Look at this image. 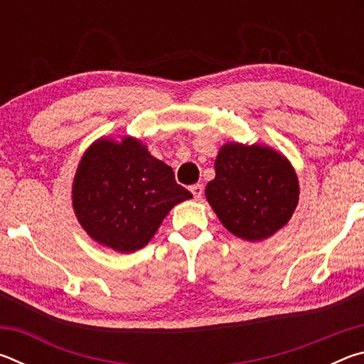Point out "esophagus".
Segmentation results:
<instances>
[{
	"instance_id": "obj_1",
	"label": "esophagus",
	"mask_w": 364,
	"mask_h": 364,
	"mask_svg": "<svg viewBox=\"0 0 364 364\" xmlns=\"http://www.w3.org/2000/svg\"><path fill=\"white\" fill-rule=\"evenodd\" d=\"M191 193H193L194 199H200L204 194V188H202V184H194V186H191Z\"/></svg>"
}]
</instances>
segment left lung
I'll return each mask as SVG.
<instances>
[{
    "instance_id": "8db88e82",
    "label": "left lung",
    "mask_w": 364,
    "mask_h": 364,
    "mask_svg": "<svg viewBox=\"0 0 364 364\" xmlns=\"http://www.w3.org/2000/svg\"><path fill=\"white\" fill-rule=\"evenodd\" d=\"M299 178L287 157L263 144L226 143L215 160L205 197L221 225L258 242L284 228L299 204Z\"/></svg>"
}]
</instances>
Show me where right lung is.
Masks as SVG:
<instances>
[{
    "label": "right lung",
    "mask_w": 364,
    "mask_h": 364,
    "mask_svg": "<svg viewBox=\"0 0 364 364\" xmlns=\"http://www.w3.org/2000/svg\"><path fill=\"white\" fill-rule=\"evenodd\" d=\"M191 197L171 167L133 136L96 139L72 183L78 223L93 241L120 254L143 249L171 208Z\"/></svg>",
    "instance_id": "right-lung-1"
}]
</instances>
